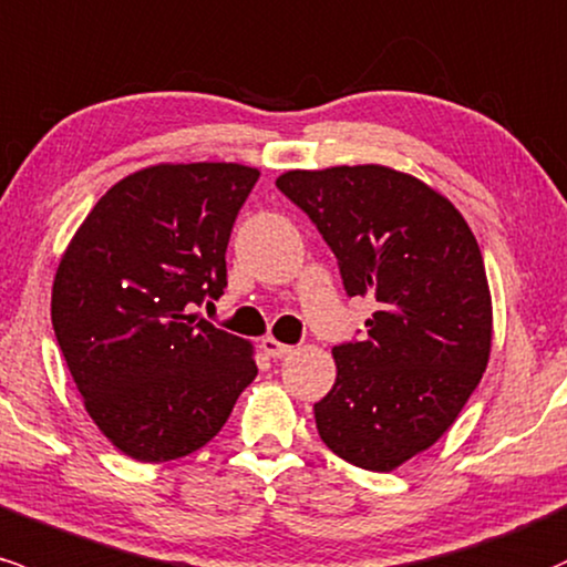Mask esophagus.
Segmentation results:
<instances>
[{
	"instance_id": "1",
	"label": "esophagus",
	"mask_w": 567,
	"mask_h": 567,
	"mask_svg": "<svg viewBox=\"0 0 567 567\" xmlns=\"http://www.w3.org/2000/svg\"><path fill=\"white\" fill-rule=\"evenodd\" d=\"M260 347H264V352L269 354V358H285V354L293 352V347L282 344V341H277L274 336H266V339L260 341Z\"/></svg>"
}]
</instances>
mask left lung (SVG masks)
Returning <instances> with one entry per match:
<instances>
[{"label":"left lung","instance_id":"left-lung-1","mask_svg":"<svg viewBox=\"0 0 567 567\" xmlns=\"http://www.w3.org/2000/svg\"><path fill=\"white\" fill-rule=\"evenodd\" d=\"M277 188L331 247L347 296L377 301L363 339L333 347L317 433L358 468L393 471L450 431L487 369L482 250L441 193L388 166L285 172Z\"/></svg>","mask_w":567,"mask_h":567}]
</instances>
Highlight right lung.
<instances>
[{
  "label": "right lung",
  "mask_w": 567,
  "mask_h": 567,
  "mask_svg": "<svg viewBox=\"0 0 567 567\" xmlns=\"http://www.w3.org/2000/svg\"><path fill=\"white\" fill-rule=\"evenodd\" d=\"M260 172L161 164L104 193L53 282L51 320L91 420L123 455L202 450L258 374L252 347L193 315L226 288V247Z\"/></svg>",
  "instance_id": "add662e5"
}]
</instances>
